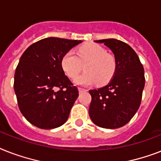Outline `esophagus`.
I'll return each instance as SVG.
<instances>
[{"mask_svg": "<svg viewBox=\"0 0 161 161\" xmlns=\"http://www.w3.org/2000/svg\"><path fill=\"white\" fill-rule=\"evenodd\" d=\"M78 91H79V92H87V89H84V88H81V87H79L78 88Z\"/></svg>", "mask_w": 161, "mask_h": 161, "instance_id": "obj_1", "label": "esophagus"}]
</instances>
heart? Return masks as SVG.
<instances>
[{
  "label": "heart",
  "instance_id": "heart-1",
  "mask_svg": "<svg viewBox=\"0 0 161 161\" xmlns=\"http://www.w3.org/2000/svg\"><path fill=\"white\" fill-rule=\"evenodd\" d=\"M83 74L76 78L78 85L92 84L97 83L103 85L108 83L114 75L117 69V60L103 47L93 43L81 46L76 53L69 50L61 58V67L65 74L70 78H75L83 70Z\"/></svg>",
  "mask_w": 161,
  "mask_h": 161
}]
</instances>
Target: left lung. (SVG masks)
I'll return each instance as SVG.
<instances>
[{"label": "left lung", "mask_w": 161, "mask_h": 161, "mask_svg": "<svg viewBox=\"0 0 161 161\" xmlns=\"http://www.w3.org/2000/svg\"><path fill=\"white\" fill-rule=\"evenodd\" d=\"M114 53L117 69L110 83L90 90L89 116L95 125L116 129L128 123L139 109L145 87L144 68L130 45L115 39L96 40Z\"/></svg>", "instance_id": "obj_1"}]
</instances>
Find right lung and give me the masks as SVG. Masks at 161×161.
Here are the masks:
<instances>
[{"mask_svg":"<svg viewBox=\"0 0 161 161\" xmlns=\"http://www.w3.org/2000/svg\"><path fill=\"white\" fill-rule=\"evenodd\" d=\"M82 40L45 38L28 47L15 73L14 90L22 115L32 125L53 129L64 124L78 90L61 67V58Z\"/></svg>","mask_w":161,"mask_h":161,"instance_id":"obj_1","label":"right lung"}]
</instances>
